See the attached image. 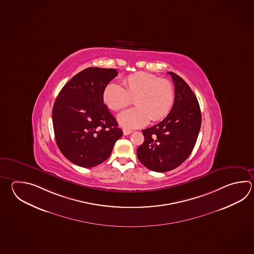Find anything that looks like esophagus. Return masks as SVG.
Wrapping results in <instances>:
<instances>
[{
  "label": "esophagus",
  "instance_id": "1",
  "mask_svg": "<svg viewBox=\"0 0 254 254\" xmlns=\"http://www.w3.org/2000/svg\"><path fill=\"white\" fill-rule=\"evenodd\" d=\"M131 133H132V131L130 129H127V128L123 129V134H124L125 135H129Z\"/></svg>",
  "mask_w": 254,
  "mask_h": 254
}]
</instances>
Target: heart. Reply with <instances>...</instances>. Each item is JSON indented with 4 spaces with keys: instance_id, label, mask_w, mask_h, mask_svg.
Returning a JSON list of instances; mask_svg holds the SVG:
<instances>
[{
    "instance_id": "b5f03b06",
    "label": "heart",
    "mask_w": 254,
    "mask_h": 254,
    "mask_svg": "<svg viewBox=\"0 0 254 254\" xmlns=\"http://www.w3.org/2000/svg\"><path fill=\"white\" fill-rule=\"evenodd\" d=\"M119 83L106 85L102 99L106 106L114 111L127 107L134 99L135 108L119 114V121L126 127L136 128L165 119L170 113L175 100L176 91L169 80L158 78L151 73H134L127 76Z\"/></svg>"
}]
</instances>
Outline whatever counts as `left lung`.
Returning <instances> with one entry per match:
<instances>
[{
	"mask_svg": "<svg viewBox=\"0 0 254 254\" xmlns=\"http://www.w3.org/2000/svg\"><path fill=\"white\" fill-rule=\"evenodd\" d=\"M176 100L170 113L160 123L142 130L145 140L136 153L141 164L152 171H170L187 160L196 143L202 116L191 88L176 73Z\"/></svg>",
	"mask_w": 254,
	"mask_h": 254,
	"instance_id": "8db88e82",
	"label": "left lung"
}]
</instances>
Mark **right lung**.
I'll return each instance as SVG.
<instances>
[{
    "label": "right lung",
    "instance_id": "add662e5",
    "mask_svg": "<svg viewBox=\"0 0 254 254\" xmlns=\"http://www.w3.org/2000/svg\"><path fill=\"white\" fill-rule=\"evenodd\" d=\"M115 68L88 67L62 88L52 109L58 146L73 164L93 167L107 160L123 132L104 104L102 92Z\"/></svg>",
    "mask_w": 254,
    "mask_h": 254
}]
</instances>
